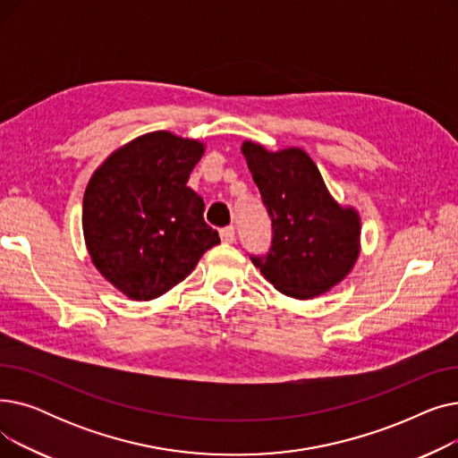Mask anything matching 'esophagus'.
Masks as SVG:
<instances>
[{"mask_svg": "<svg viewBox=\"0 0 458 458\" xmlns=\"http://www.w3.org/2000/svg\"><path fill=\"white\" fill-rule=\"evenodd\" d=\"M219 233H221L223 243H233L235 242V230H233V226H226Z\"/></svg>", "mask_w": 458, "mask_h": 458, "instance_id": "esophagus-1", "label": "esophagus"}]
</instances>
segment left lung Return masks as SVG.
<instances>
[{
	"mask_svg": "<svg viewBox=\"0 0 458 458\" xmlns=\"http://www.w3.org/2000/svg\"><path fill=\"white\" fill-rule=\"evenodd\" d=\"M242 150L273 226L269 252L250 256L252 263L284 295L304 301L327 293L358 258V213L330 197L304 150L269 152L250 140Z\"/></svg>",
	"mask_w": 458,
	"mask_h": 458,
	"instance_id": "obj_1",
	"label": "left lung"
}]
</instances>
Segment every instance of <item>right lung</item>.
<instances>
[{
	"mask_svg": "<svg viewBox=\"0 0 458 458\" xmlns=\"http://www.w3.org/2000/svg\"><path fill=\"white\" fill-rule=\"evenodd\" d=\"M204 144L154 131L113 152L83 197V233L94 267L133 301L173 290L221 243L204 200L187 187Z\"/></svg>",
	"mask_w": 458,
	"mask_h": 458,
	"instance_id": "right-lung-1",
	"label": "right lung"
}]
</instances>
